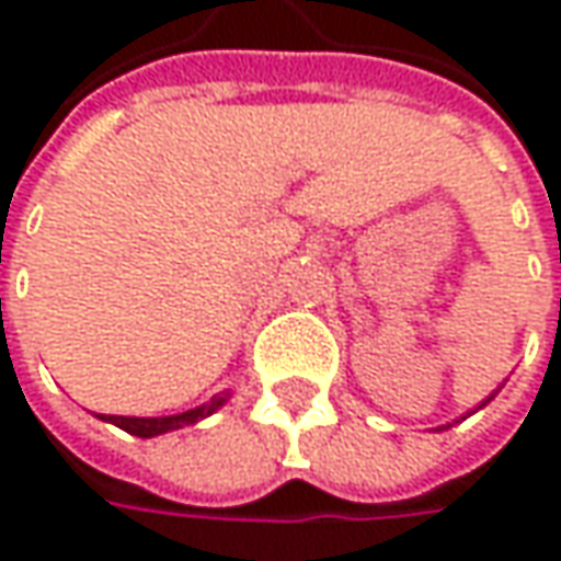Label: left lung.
<instances>
[{"label": "left lung", "mask_w": 561, "mask_h": 561, "mask_svg": "<svg viewBox=\"0 0 561 561\" xmlns=\"http://www.w3.org/2000/svg\"><path fill=\"white\" fill-rule=\"evenodd\" d=\"M486 402H490V399H486ZM481 405H484V402H481ZM446 427H449V424H446Z\"/></svg>", "instance_id": "left-lung-1"}]
</instances>
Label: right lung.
Segmentation results:
<instances>
[{
	"instance_id": "add662e5",
	"label": "right lung",
	"mask_w": 561,
	"mask_h": 561,
	"mask_svg": "<svg viewBox=\"0 0 561 561\" xmlns=\"http://www.w3.org/2000/svg\"><path fill=\"white\" fill-rule=\"evenodd\" d=\"M227 393H218V397H211L203 405H196V409H190V412H181V415H164V419H127V415H102L105 421H112V424H118L121 431H127V434H134V437H159V434H168V431H174V427H184V424H196V421H203L205 415H211L218 405H225Z\"/></svg>"
}]
</instances>
